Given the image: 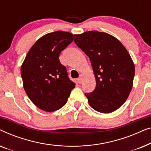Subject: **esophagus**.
I'll return each instance as SVG.
<instances>
[{"label":"esophagus","instance_id":"1","mask_svg":"<svg viewBox=\"0 0 151 151\" xmlns=\"http://www.w3.org/2000/svg\"><path fill=\"white\" fill-rule=\"evenodd\" d=\"M83 76L82 75H80V77H79V78H78V79L77 80H78V83H80V84H81L82 82V81H83Z\"/></svg>","mask_w":151,"mask_h":151}]
</instances>
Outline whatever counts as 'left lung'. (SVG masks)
<instances>
[{
  "instance_id": "8db88e82",
  "label": "left lung",
  "mask_w": 151,
  "mask_h": 151,
  "mask_svg": "<svg viewBox=\"0 0 151 151\" xmlns=\"http://www.w3.org/2000/svg\"><path fill=\"white\" fill-rule=\"evenodd\" d=\"M74 42L89 58L96 87L85 93L94 110L109 113L118 109L131 91L135 65L120 41L105 32L88 31L74 35Z\"/></svg>"
}]
</instances>
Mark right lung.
Here are the masks:
<instances>
[{"label":"right lung","instance_id":"right-lung-1","mask_svg":"<svg viewBox=\"0 0 151 151\" xmlns=\"http://www.w3.org/2000/svg\"><path fill=\"white\" fill-rule=\"evenodd\" d=\"M71 33L57 31L38 39L28 51L20 69L23 87L41 110L53 112L68 100L76 84L69 80L59 55L73 42Z\"/></svg>","mask_w":151,"mask_h":151}]
</instances>
